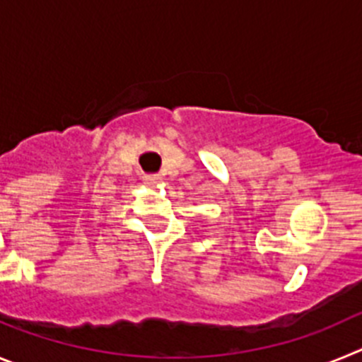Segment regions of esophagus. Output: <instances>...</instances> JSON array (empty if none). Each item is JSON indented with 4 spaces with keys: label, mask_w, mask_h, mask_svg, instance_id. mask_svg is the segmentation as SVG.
Listing matches in <instances>:
<instances>
[{
    "label": "esophagus",
    "mask_w": 362,
    "mask_h": 362,
    "mask_svg": "<svg viewBox=\"0 0 362 362\" xmlns=\"http://www.w3.org/2000/svg\"><path fill=\"white\" fill-rule=\"evenodd\" d=\"M143 181H145V185H148V187H156V185L161 181V177H159L158 174H145L143 175Z\"/></svg>",
    "instance_id": "1"
}]
</instances>
